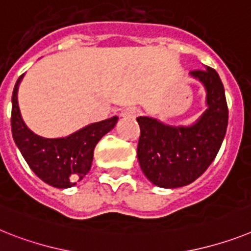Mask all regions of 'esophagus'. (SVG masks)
<instances>
[{
  "label": "esophagus",
  "mask_w": 251,
  "mask_h": 251,
  "mask_svg": "<svg viewBox=\"0 0 251 251\" xmlns=\"http://www.w3.org/2000/svg\"><path fill=\"white\" fill-rule=\"evenodd\" d=\"M139 113V109L136 107H126L125 109L121 111V117L124 119H135Z\"/></svg>",
  "instance_id": "1"
}]
</instances>
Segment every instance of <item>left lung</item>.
<instances>
[{"label":"left lung","instance_id":"8db88e82","mask_svg":"<svg viewBox=\"0 0 251 251\" xmlns=\"http://www.w3.org/2000/svg\"><path fill=\"white\" fill-rule=\"evenodd\" d=\"M205 90L207 109L190 125H170L149 116H139L138 161L145 177L158 187L186 186L214 161L228 124L225 88L212 67L189 74Z\"/></svg>","mask_w":251,"mask_h":251}]
</instances>
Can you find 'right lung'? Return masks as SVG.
Here are the masks:
<instances>
[{
	"label": "right lung",
	"instance_id": "right-lung-1",
	"mask_svg": "<svg viewBox=\"0 0 251 251\" xmlns=\"http://www.w3.org/2000/svg\"><path fill=\"white\" fill-rule=\"evenodd\" d=\"M15 84L11 98L12 138L22 155L38 177L58 189L73 187L85 177L93 162L97 143L117 124L119 117L94 122L64 138H44L29 129L20 113L19 85Z\"/></svg>",
	"mask_w": 251,
	"mask_h": 251
}]
</instances>
